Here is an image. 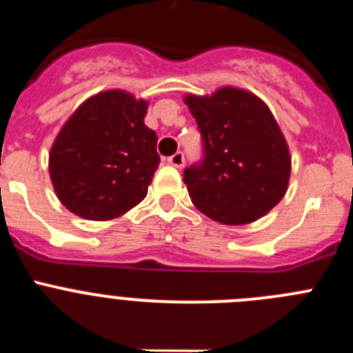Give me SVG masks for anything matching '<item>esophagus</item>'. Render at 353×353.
I'll use <instances>...</instances> for the list:
<instances>
[{
	"label": "esophagus",
	"instance_id": "1",
	"mask_svg": "<svg viewBox=\"0 0 353 353\" xmlns=\"http://www.w3.org/2000/svg\"><path fill=\"white\" fill-rule=\"evenodd\" d=\"M168 162L174 168H182L183 162H185V157H183L182 152H176V154H173L171 157H168Z\"/></svg>",
	"mask_w": 353,
	"mask_h": 353
}]
</instances>
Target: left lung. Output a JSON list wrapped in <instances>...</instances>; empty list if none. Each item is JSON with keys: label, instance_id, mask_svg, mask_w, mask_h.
Listing matches in <instances>:
<instances>
[{"label": "left lung", "instance_id": "left-lung-1", "mask_svg": "<svg viewBox=\"0 0 353 353\" xmlns=\"http://www.w3.org/2000/svg\"><path fill=\"white\" fill-rule=\"evenodd\" d=\"M183 101L203 139L201 162L183 171L196 208L223 224H248L272 210L288 187L292 157L267 104L232 86Z\"/></svg>", "mask_w": 353, "mask_h": 353}]
</instances>
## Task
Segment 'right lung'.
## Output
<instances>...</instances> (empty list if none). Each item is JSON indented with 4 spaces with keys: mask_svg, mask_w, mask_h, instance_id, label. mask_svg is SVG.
I'll return each instance as SVG.
<instances>
[{
    "mask_svg": "<svg viewBox=\"0 0 353 353\" xmlns=\"http://www.w3.org/2000/svg\"><path fill=\"white\" fill-rule=\"evenodd\" d=\"M148 102L123 90L90 97L61 127L49 154L56 196L88 221L120 217L143 201L161 157L145 125Z\"/></svg>",
    "mask_w": 353,
    "mask_h": 353,
    "instance_id": "obj_1",
    "label": "right lung"
}]
</instances>
